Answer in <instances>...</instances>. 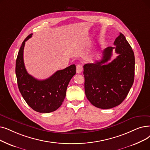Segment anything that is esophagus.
<instances>
[{"label":"esophagus","mask_w":150,"mask_h":150,"mask_svg":"<svg viewBox=\"0 0 150 150\" xmlns=\"http://www.w3.org/2000/svg\"><path fill=\"white\" fill-rule=\"evenodd\" d=\"M83 70V66L81 64H78L76 66V73L80 74Z\"/></svg>","instance_id":"esophagus-1"}]
</instances>
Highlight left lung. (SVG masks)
Wrapping results in <instances>:
<instances>
[{"instance_id":"left-lung-1","label":"left lung","mask_w":150,"mask_h":150,"mask_svg":"<svg viewBox=\"0 0 150 150\" xmlns=\"http://www.w3.org/2000/svg\"><path fill=\"white\" fill-rule=\"evenodd\" d=\"M102 52V59L84 64V91L88 100L102 109L119 105L127 97L134 80L135 57L125 36L120 32L114 42ZM119 54L108 64L112 50Z\"/></svg>"}]
</instances>
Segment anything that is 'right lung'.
<instances>
[{
  "instance_id": "add662e5",
  "label": "right lung",
  "mask_w": 150,
  "mask_h": 150,
  "mask_svg": "<svg viewBox=\"0 0 150 150\" xmlns=\"http://www.w3.org/2000/svg\"><path fill=\"white\" fill-rule=\"evenodd\" d=\"M32 35H29L22 43L16 61L15 72L19 91L28 103L39 113H50L59 108L66 97L68 84L76 74L75 64L57 70L48 79L38 80L29 75L25 68L23 52L25 42Z\"/></svg>"
}]
</instances>
